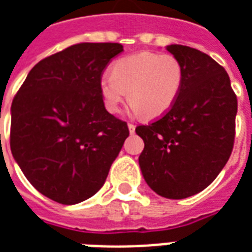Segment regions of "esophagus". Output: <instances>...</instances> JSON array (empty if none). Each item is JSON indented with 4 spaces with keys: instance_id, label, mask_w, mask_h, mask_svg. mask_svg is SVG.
<instances>
[{
    "instance_id": "1",
    "label": "esophagus",
    "mask_w": 252,
    "mask_h": 252,
    "mask_svg": "<svg viewBox=\"0 0 252 252\" xmlns=\"http://www.w3.org/2000/svg\"><path fill=\"white\" fill-rule=\"evenodd\" d=\"M135 128H136L135 124H132V123H128V129H129V132H131V133H133V132H135Z\"/></svg>"
}]
</instances>
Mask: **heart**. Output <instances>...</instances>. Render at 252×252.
Masks as SVG:
<instances>
[{"label":"heart","mask_w":252,"mask_h":252,"mask_svg":"<svg viewBox=\"0 0 252 252\" xmlns=\"http://www.w3.org/2000/svg\"><path fill=\"white\" fill-rule=\"evenodd\" d=\"M183 80V64L175 56L141 52L116 60L111 74H104L100 80V93L111 113L120 111L128 96L133 115L158 117L176 101Z\"/></svg>","instance_id":"heart-1"}]
</instances>
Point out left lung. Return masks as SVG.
<instances>
[{
  "mask_svg": "<svg viewBox=\"0 0 252 252\" xmlns=\"http://www.w3.org/2000/svg\"><path fill=\"white\" fill-rule=\"evenodd\" d=\"M167 50L183 64V87L163 117L136 128L144 140L139 164L158 195L184 199L208 187L230 159L238 100L210 56L178 44Z\"/></svg>",
  "mask_w": 252,
  "mask_h": 252,
  "instance_id": "obj_1",
  "label": "left lung"
}]
</instances>
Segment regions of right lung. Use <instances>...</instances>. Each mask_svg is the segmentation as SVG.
I'll return each instance as SVG.
<instances>
[{
    "instance_id": "obj_1",
    "label": "right lung",
    "mask_w": 252,
    "mask_h": 252,
    "mask_svg": "<svg viewBox=\"0 0 252 252\" xmlns=\"http://www.w3.org/2000/svg\"><path fill=\"white\" fill-rule=\"evenodd\" d=\"M121 44L83 42L41 60L12 102L10 150L38 192L61 204L105 183L129 129L104 107L102 70Z\"/></svg>"
}]
</instances>
